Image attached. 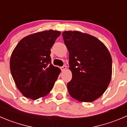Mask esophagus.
Segmentation results:
<instances>
[{
    "label": "esophagus",
    "instance_id": "obj_1",
    "mask_svg": "<svg viewBox=\"0 0 127 127\" xmlns=\"http://www.w3.org/2000/svg\"><path fill=\"white\" fill-rule=\"evenodd\" d=\"M61 69L62 70V71L66 70V66H63L62 67H61Z\"/></svg>",
    "mask_w": 127,
    "mask_h": 127
}]
</instances>
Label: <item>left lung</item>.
Wrapping results in <instances>:
<instances>
[{"label": "left lung", "instance_id": "left-lung-1", "mask_svg": "<svg viewBox=\"0 0 127 127\" xmlns=\"http://www.w3.org/2000/svg\"><path fill=\"white\" fill-rule=\"evenodd\" d=\"M69 51L72 79L69 94L80 102H91L106 91L112 77V61L106 46L97 38L77 31L63 33Z\"/></svg>", "mask_w": 127, "mask_h": 127}]
</instances>
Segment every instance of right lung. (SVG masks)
<instances>
[{
	"label": "right lung",
	"mask_w": 127,
	"mask_h": 127,
	"mask_svg": "<svg viewBox=\"0 0 127 127\" xmlns=\"http://www.w3.org/2000/svg\"><path fill=\"white\" fill-rule=\"evenodd\" d=\"M61 34L43 31L25 36L13 50L10 60L12 77L25 97L36 100L48 94L61 70L51 64V48Z\"/></svg>",
	"instance_id": "right-lung-1"
}]
</instances>
